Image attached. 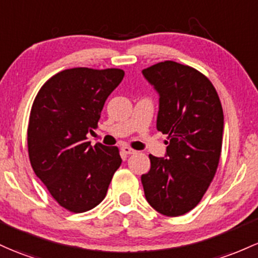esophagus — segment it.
Instances as JSON below:
<instances>
[{
	"mask_svg": "<svg viewBox=\"0 0 258 258\" xmlns=\"http://www.w3.org/2000/svg\"><path fill=\"white\" fill-rule=\"evenodd\" d=\"M121 151H122L123 154H126V155H130V154H135V153H136L135 149L130 148V147H127V146L122 147V148H121Z\"/></svg>",
	"mask_w": 258,
	"mask_h": 258,
	"instance_id": "34e87169",
	"label": "esophagus"
}]
</instances>
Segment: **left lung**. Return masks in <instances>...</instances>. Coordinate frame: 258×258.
Wrapping results in <instances>:
<instances>
[{"instance_id": "left-lung-1", "label": "left lung", "mask_w": 258, "mask_h": 258, "mask_svg": "<svg viewBox=\"0 0 258 258\" xmlns=\"http://www.w3.org/2000/svg\"><path fill=\"white\" fill-rule=\"evenodd\" d=\"M159 93L157 128L168 135L165 158L149 154L141 180L149 205L179 217L202 200L219 164L224 115L212 82L200 71L164 61L142 71Z\"/></svg>"}]
</instances>
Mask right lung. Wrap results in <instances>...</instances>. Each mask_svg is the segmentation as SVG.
<instances>
[{"label": "right lung", "instance_id": "right-lung-1", "mask_svg": "<svg viewBox=\"0 0 258 258\" xmlns=\"http://www.w3.org/2000/svg\"><path fill=\"white\" fill-rule=\"evenodd\" d=\"M124 72L77 67L61 71L36 94L28 126V153L36 176L72 213L97 207L120 168L117 147L88 142L105 100Z\"/></svg>", "mask_w": 258, "mask_h": 258}]
</instances>
